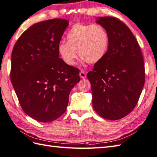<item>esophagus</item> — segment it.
<instances>
[{
    "instance_id": "1",
    "label": "esophagus",
    "mask_w": 157,
    "mask_h": 157,
    "mask_svg": "<svg viewBox=\"0 0 157 157\" xmlns=\"http://www.w3.org/2000/svg\"><path fill=\"white\" fill-rule=\"evenodd\" d=\"M79 76H80V78L82 79H85L86 78V73L84 71H81L79 73Z\"/></svg>"
}]
</instances>
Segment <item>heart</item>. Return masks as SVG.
Segmentation results:
<instances>
[{
    "mask_svg": "<svg viewBox=\"0 0 157 157\" xmlns=\"http://www.w3.org/2000/svg\"><path fill=\"white\" fill-rule=\"evenodd\" d=\"M67 42H60L57 51L67 65L75 63L76 51L82 62L96 63L104 58L109 45V36L106 29L99 24L78 23L66 34Z\"/></svg>",
    "mask_w": 157,
    "mask_h": 157,
    "instance_id": "obj_1",
    "label": "heart"
}]
</instances>
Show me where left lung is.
I'll list each match as a JSON object with an SVG mask.
<instances>
[{
	"label": "left lung",
	"instance_id": "1",
	"mask_svg": "<svg viewBox=\"0 0 157 157\" xmlns=\"http://www.w3.org/2000/svg\"><path fill=\"white\" fill-rule=\"evenodd\" d=\"M96 23L109 36L107 52L87 77L92 105L102 118L117 120L137 105L145 82L144 59L135 36L124 23L113 17H100Z\"/></svg>",
	"mask_w": 157,
	"mask_h": 157
}]
</instances>
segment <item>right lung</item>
I'll list each match as a JSON object with an SVG mask.
<instances>
[{
    "label": "right lung",
    "mask_w": 157,
    "mask_h": 157,
    "mask_svg": "<svg viewBox=\"0 0 157 157\" xmlns=\"http://www.w3.org/2000/svg\"><path fill=\"white\" fill-rule=\"evenodd\" d=\"M68 25L63 19L35 23L13 49V86L23 111L40 122L52 121L65 112L69 93L80 80L79 70L67 65L57 51Z\"/></svg>",
    "instance_id": "1"
}]
</instances>
